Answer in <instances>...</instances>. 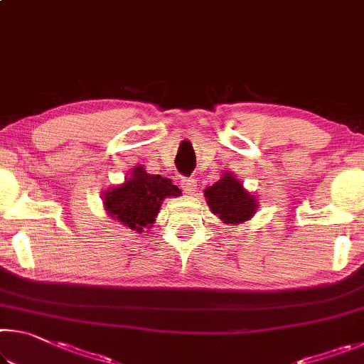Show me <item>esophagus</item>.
I'll return each mask as SVG.
<instances>
[{"mask_svg": "<svg viewBox=\"0 0 364 364\" xmlns=\"http://www.w3.org/2000/svg\"><path fill=\"white\" fill-rule=\"evenodd\" d=\"M180 183H181V189L184 191V193L193 194L194 191L197 189V181H196V178H193V176L183 178V180H181Z\"/></svg>", "mask_w": 364, "mask_h": 364, "instance_id": "obj_1", "label": "esophagus"}]
</instances>
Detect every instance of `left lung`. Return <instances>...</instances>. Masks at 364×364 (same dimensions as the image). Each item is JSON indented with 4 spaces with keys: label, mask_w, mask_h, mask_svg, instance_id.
Instances as JSON below:
<instances>
[{
    "label": "left lung",
    "mask_w": 364,
    "mask_h": 364,
    "mask_svg": "<svg viewBox=\"0 0 364 364\" xmlns=\"http://www.w3.org/2000/svg\"><path fill=\"white\" fill-rule=\"evenodd\" d=\"M204 194L210 210L223 220V223L237 225L254 217L257 210V202L242 188L241 181L230 173H225L212 186H208Z\"/></svg>",
    "instance_id": "obj_1"
}]
</instances>
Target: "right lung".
<instances>
[{
	"label": "right lung",
	"instance_id": "right-lung-1",
	"mask_svg": "<svg viewBox=\"0 0 364 364\" xmlns=\"http://www.w3.org/2000/svg\"><path fill=\"white\" fill-rule=\"evenodd\" d=\"M180 194L181 191L168 178L149 175L143 167H136L122 186L106 191L104 207L110 217L141 232L154 223L165 197Z\"/></svg>",
	"mask_w": 364,
	"mask_h": 364
}]
</instances>
